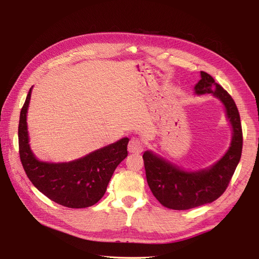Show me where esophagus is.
<instances>
[{"instance_id":"34e87169","label":"esophagus","mask_w":259,"mask_h":259,"mask_svg":"<svg viewBox=\"0 0 259 259\" xmlns=\"http://www.w3.org/2000/svg\"><path fill=\"white\" fill-rule=\"evenodd\" d=\"M127 149H128L130 153H140V152H143V149H144L143 143L140 142V139L133 137L130 140Z\"/></svg>"}]
</instances>
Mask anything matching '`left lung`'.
I'll return each instance as SVG.
<instances>
[{
  "label": "left lung",
  "mask_w": 259,
  "mask_h": 259,
  "mask_svg": "<svg viewBox=\"0 0 259 259\" xmlns=\"http://www.w3.org/2000/svg\"><path fill=\"white\" fill-rule=\"evenodd\" d=\"M198 96L210 94L223 104L232 130L228 150L213 165L198 170L180 167L153 151L144 152L146 177L158 201L167 208L189 209L217 200L228 187L242 153V127L238 108L231 96L208 73L201 71L194 85Z\"/></svg>",
  "instance_id": "1"
}]
</instances>
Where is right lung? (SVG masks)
Segmentation results:
<instances>
[{"label": "right lung", "instance_id": "right-lung-1", "mask_svg": "<svg viewBox=\"0 0 259 259\" xmlns=\"http://www.w3.org/2000/svg\"><path fill=\"white\" fill-rule=\"evenodd\" d=\"M32 88L20 111L18 140L21 164L30 182L52 201L70 208L92 206L104 197L116 166L127 156V137L69 162L38 160L30 148L27 113Z\"/></svg>", "mask_w": 259, "mask_h": 259}]
</instances>
